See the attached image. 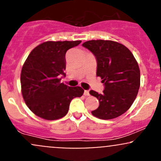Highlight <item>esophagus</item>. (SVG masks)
Returning <instances> with one entry per match:
<instances>
[{
    "label": "esophagus",
    "instance_id": "esophagus-1",
    "mask_svg": "<svg viewBox=\"0 0 161 161\" xmlns=\"http://www.w3.org/2000/svg\"><path fill=\"white\" fill-rule=\"evenodd\" d=\"M84 95H85V96H90V91H89V90H84Z\"/></svg>",
    "mask_w": 161,
    "mask_h": 161
}]
</instances>
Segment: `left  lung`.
<instances>
[{
  "instance_id": "obj_1",
  "label": "left lung",
  "mask_w": 161,
  "mask_h": 161,
  "mask_svg": "<svg viewBox=\"0 0 161 161\" xmlns=\"http://www.w3.org/2000/svg\"><path fill=\"white\" fill-rule=\"evenodd\" d=\"M82 47L95 56L97 76L104 86L103 93L90 91L100 102L92 115L108 120L123 114L134 102L140 86V71L134 56L124 45L111 40H90Z\"/></svg>"
}]
</instances>
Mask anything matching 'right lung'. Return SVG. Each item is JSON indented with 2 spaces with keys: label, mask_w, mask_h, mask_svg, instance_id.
<instances>
[{
  "label": "right lung",
  "mask_w": 161,
  "mask_h": 161,
  "mask_svg": "<svg viewBox=\"0 0 161 161\" xmlns=\"http://www.w3.org/2000/svg\"><path fill=\"white\" fill-rule=\"evenodd\" d=\"M77 41H47L31 51L21 73L22 93L28 108L37 116L56 120L65 116L75 97L84 90L61 82L65 76L66 52L78 46Z\"/></svg>",
  "instance_id": "right-lung-1"
}]
</instances>
